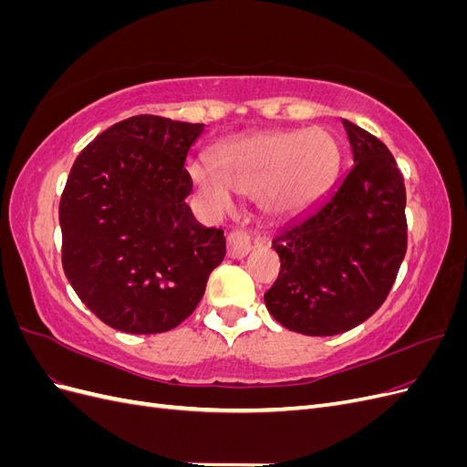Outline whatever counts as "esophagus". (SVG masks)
Returning a JSON list of instances; mask_svg holds the SVG:
<instances>
[{"instance_id":"esophagus-1","label":"esophagus","mask_w":467,"mask_h":467,"mask_svg":"<svg viewBox=\"0 0 467 467\" xmlns=\"http://www.w3.org/2000/svg\"><path fill=\"white\" fill-rule=\"evenodd\" d=\"M225 244H228V257H232V259H244L247 253L251 251V247H253L251 235L247 232H244V230L232 232L228 235V242H225Z\"/></svg>"}]
</instances>
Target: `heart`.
I'll list each match as a JSON object with an SVG mask.
<instances>
[{
    "instance_id": "1",
    "label": "heart",
    "mask_w": 467,
    "mask_h": 467,
    "mask_svg": "<svg viewBox=\"0 0 467 467\" xmlns=\"http://www.w3.org/2000/svg\"><path fill=\"white\" fill-rule=\"evenodd\" d=\"M338 146L323 129L276 130L237 138L214 151V165L196 160L189 173L214 212L234 206V191L259 196L275 214H296L331 185Z\"/></svg>"
}]
</instances>
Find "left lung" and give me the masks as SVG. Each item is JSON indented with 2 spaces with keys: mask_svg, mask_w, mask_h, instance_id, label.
<instances>
[{
  "mask_svg": "<svg viewBox=\"0 0 467 467\" xmlns=\"http://www.w3.org/2000/svg\"><path fill=\"white\" fill-rule=\"evenodd\" d=\"M352 165L335 191L273 239L280 273L265 294L290 331L329 337L386 302L407 251L403 175L388 146L343 120Z\"/></svg>",
  "mask_w": 467,
  "mask_h": 467,
  "instance_id": "obj_1",
  "label": "left lung"
}]
</instances>
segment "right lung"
Returning <instances> with one entry per match:
<instances>
[{
  "label": "right lung",
  "instance_id": "add662e5",
  "mask_svg": "<svg viewBox=\"0 0 467 467\" xmlns=\"http://www.w3.org/2000/svg\"><path fill=\"white\" fill-rule=\"evenodd\" d=\"M204 124L138 115L81 150L60 199L62 266L109 327L163 333L202 300L225 255L222 230L204 228L185 202V161Z\"/></svg>",
  "mask_w": 467,
  "mask_h": 467
}]
</instances>
